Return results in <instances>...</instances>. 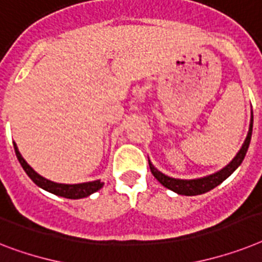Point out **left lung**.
Here are the masks:
<instances>
[{"label": "left lung", "instance_id": "8db88e82", "mask_svg": "<svg viewBox=\"0 0 262 262\" xmlns=\"http://www.w3.org/2000/svg\"><path fill=\"white\" fill-rule=\"evenodd\" d=\"M252 129H253V112L252 116H250V124H249V131H248V135H246L245 140H244L243 146L239 148V151L235 154V157L233 158L232 162L229 165L225 166L224 168H221L220 171L214 172V174L206 175V177H202V178H195V179H178L172 178V177H168V175L163 174L162 171H159L157 167H155L152 163L148 159V165H150V170L152 172L155 178L159 181L161 185H163L165 187L170 189L174 193L179 194V195H200V194L207 193L210 191L211 189L217 187L218 185H221L225 179L229 178L233 172L238 168V166L243 163L244 158L246 155V151L249 148L250 139H252Z\"/></svg>", "mask_w": 262, "mask_h": 262}]
</instances>
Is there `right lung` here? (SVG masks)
Wrapping results in <instances>:
<instances>
[{"instance_id":"1","label":"right lung","mask_w":262,"mask_h":262,"mask_svg":"<svg viewBox=\"0 0 262 262\" xmlns=\"http://www.w3.org/2000/svg\"><path fill=\"white\" fill-rule=\"evenodd\" d=\"M13 146H14L17 159H18V162L21 163L23 168L28 174V177H29L38 187L47 190V191L55 194V195L64 196V198H69V200H80V198H85V196L91 195V194L96 193L97 190H100L101 187H103V185H104L100 179H96V181H92V182L75 183V185L52 182L49 179L41 177L38 172L34 171L33 168L28 165V162L24 159L23 155L19 154L18 147H17V144L14 143V142H13Z\"/></svg>"}]
</instances>
